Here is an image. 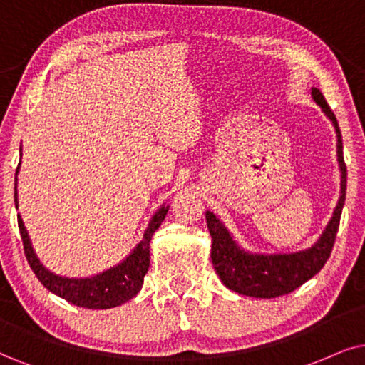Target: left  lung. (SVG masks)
I'll list each match as a JSON object with an SVG mask.
<instances>
[{
    "label": "left lung",
    "mask_w": 365,
    "mask_h": 365,
    "mask_svg": "<svg viewBox=\"0 0 365 365\" xmlns=\"http://www.w3.org/2000/svg\"><path fill=\"white\" fill-rule=\"evenodd\" d=\"M312 98L322 108V113L331 121L336 135V161L340 170V197L327 224L324 232L310 247L297 252H251L244 249L229 232L225 224L214 212H205L207 227H209L212 244L210 257L215 273L225 284L239 294L252 298H276L294 292L298 286L307 283L324 267L334 247L340 215L345 204V188H347V168L344 163L342 136L339 123L320 89L312 87Z\"/></svg>",
    "instance_id": "left-lung-1"
}]
</instances>
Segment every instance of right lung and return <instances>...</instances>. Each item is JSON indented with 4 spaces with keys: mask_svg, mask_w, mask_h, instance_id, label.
<instances>
[{
    "mask_svg": "<svg viewBox=\"0 0 365 365\" xmlns=\"http://www.w3.org/2000/svg\"><path fill=\"white\" fill-rule=\"evenodd\" d=\"M21 151V146H20ZM21 155V153H20ZM21 163H18L15 175V205L18 209V172H20ZM170 205L165 202L160 209L155 212L146 225L143 239L131 249V252L114 264L109 269L101 271L98 274L86 276V278H71V276H62L47 269L41 264L38 256H36L31 239L29 236L25 224H23L21 215L18 214V227L23 239V247H25L26 259L41 284L57 297L67 299L68 303L76 307L91 308V310H108L123 305L140 293L145 274L148 273L150 267V242L153 237L155 230L160 227L165 220V215Z\"/></svg>",
    "mask_w": 365,
    "mask_h": 365,
    "instance_id": "obj_1",
    "label": "right lung"
}]
</instances>
